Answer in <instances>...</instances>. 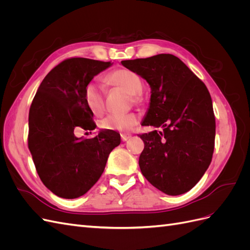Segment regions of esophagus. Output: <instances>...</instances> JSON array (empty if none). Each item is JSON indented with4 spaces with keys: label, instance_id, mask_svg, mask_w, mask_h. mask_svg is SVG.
<instances>
[{
    "label": "esophagus",
    "instance_id": "obj_1",
    "mask_svg": "<svg viewBox=\"0 0 250 250\" xmlns=\"http://www.w3.org/2000/svg\"><path fill=\"white\" fill-rule=\"evenodd\" d=\"M131 138V134L129 133H122L121 134V139H122L123 142H126L127 140H129Z\"/></svg>",
    "mask_w": 250,
    "mask_h": 250
}]
</instances>
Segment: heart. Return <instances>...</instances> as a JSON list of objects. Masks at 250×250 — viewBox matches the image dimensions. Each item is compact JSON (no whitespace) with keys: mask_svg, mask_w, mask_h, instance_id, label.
Masks as SVG:
<instances>
[{"mask_svg":"<svg viewBox=\"0 0 250 250\" xmlns=\"http://www.w3.org/2000/svg\"><path fill=\"white\" fill-rule=\"evenodd\" d=\"M105 83L111 88L122 89L130 95V101L139 104L142 100L143 80L137 73L127 69H118L105 76ZM106 92L100 82H88L83 90V101L88 110L95 116H101L105 109ZM139 123V118L133 112L112 113L105 117L100 123L103 129L126 132L131 130Z\"/></svg>","mask_w":250,"mask_h":250,"instance_id":"obj_1","label":"heart"}]
</instances>
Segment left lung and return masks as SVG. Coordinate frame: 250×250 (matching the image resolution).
<instances>
[{"instance_id":"obj_1","label":"left lung","mask_w":250,"mask_h":250,"mask_svg":"<svg viewBox=\"0 0 250 250\" xmlns=\"http://www.w3.org/2000/svg\"><path fill=\"white\" fill-rule=\"evenodd\" d=\"M121 63L150 84V107L142 125L162 128L139 134L145 144L139 160L142 174L167 195L188 192L214 153L216 121L208 87L172 54Z\"/></svg>"}]
</instances>
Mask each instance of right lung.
I'll return each mask as SVG.
<instances>
[{"label":"right lung","mask_w":250,"mask_h":250,"mask_svg":"<svg viewBox=\"0 0 250 250\" xmlns=\"http://www.w3.org/2000/svg\"><path fill=\"white\" fill-rule=\"evenodd\" d=\"M110 65V62L83 57L64 59L44 77L30 106L28 148L42 184L62 198L84 195L101 177L112 149L120 145L116 131H101L85 140L74 133L78 127L96 128L83 90Z\"/></svg>","instance_id":"1"}]
</instances>
